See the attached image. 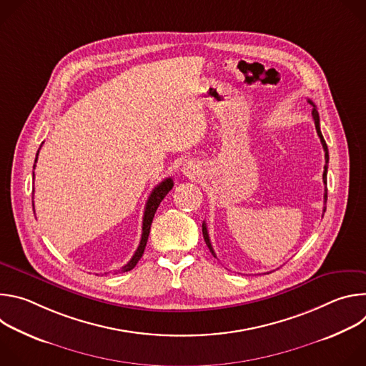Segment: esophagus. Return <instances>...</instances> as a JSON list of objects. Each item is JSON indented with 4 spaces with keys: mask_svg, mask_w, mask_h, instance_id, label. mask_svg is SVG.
<instances>
[{
    "mask_svg": "<svg viewBox=\"0 0 366 366\" xmlns=\"http://www.w3.org/2000/svg\"><path fill=\"white\" fill-rule=\"evenodd\" d=\"M199 167L194 162H187L184 167H182V172L189 177V178H195L198 174H199Z\"/></svg>",
    "mask_w": 366,
    "mask_h": 366,
    "instance_id": "esophagus-1",
    "label": "esophagus"
}]
</instances>
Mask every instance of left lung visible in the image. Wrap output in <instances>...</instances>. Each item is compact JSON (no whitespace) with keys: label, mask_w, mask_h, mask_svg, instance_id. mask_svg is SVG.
Here are the masks:
<instances>
[{"label":"left lung","mask_w":366,"mask_h":366,"mask_svg":"<svg viewBox=\"0 0 366 366\" xmlns=\"http://www.w3.org/2000/svg\"><path fill=\"white\" fill-rule=\"evenodd\" d=\"M308 102L311 104L312 107V112H311V114H312V119H315V124H316V130H317V134H319V137H320V142H322V144H323V149H325V159H326V165H325V172H323V182H325V185H327V164H329V150H327V144H326V142H325V139H323V134H322V130H320V117H319V113H317V110H316V106L315 104H312V101L311 99H308ZM327 201V187H326V192H325V202ZM326 212V207L323 208V213ZM202 236H204V240H205V243H207V246H208V249H210V252L216 256V253H214V250H213V246H212V242H210V237H208V230H207V224L205 223H202Z\"/></svg>","instance_id":"1"}]
</instances>
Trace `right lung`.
<instances>
[{
  "mask_svg": "<svg viewBox=\"0 0 366 366\" xmlns=\"http://www.w3.org/2000/svg\"><path fill=\"white\" fill-rule=\"evenodd\" d=\"M40 150V149H39ZM39 150L36 153V159H34V164L37 162V154H39ZM36 167V165H34ZM33 167V168H34ZM34 177V174H33ZM174 187V181L171 178H167L164 179L159 185H156L153 188V191L150 192L149 198H147V202H146V207H144V214H143V224H142V239H140V243L133 254V257L129 260L127 265H124L122 268V272H127V271H132L136 264L140 260L143 252H144V247H146V243H147V237H149V233H150V226H152V222H153V217H154V213L156 210H158V207L161 204V201L165 198V195L172 189Z\"/></svg>",
  "mask_w": 366,
  "mask_h": 366,
  "instance_id": "obj_1",
  "label": "right lung"
}]
</instances>
